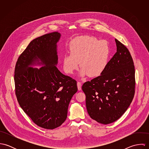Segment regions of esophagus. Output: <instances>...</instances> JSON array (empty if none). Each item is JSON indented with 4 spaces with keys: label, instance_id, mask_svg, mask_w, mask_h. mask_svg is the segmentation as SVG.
Listing matches in <instances>:
<instances>
[{
    "label": "esophagus",
    "instance_id": "34e87169",
    "mask_svg": "<svg viewBox=\"0 0 149 149\" xmlns=\"http://www.w3.org/2000/svg\"><path fill=\"white\" fill-rule=\"evenodd\" d=\"M77 88H78V89L79 91H80L81 89V83L80 82V81H78L77 83Z\"/></svg>",
    "mask_w": 149,
    "mask_h": 149
}]
</instances>
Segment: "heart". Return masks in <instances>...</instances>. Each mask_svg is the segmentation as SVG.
<instances>
[{
    "label": "heart",
    "mask_w": 149,
    "mask_h": 149,
    "mask_svg": "<svg viewBox=\"0 0 149 149\" xmlns=\"http://www.w3.org/2000/svg\"><path fill=\"white\" fill-rule=\"evenodd\" d=\"M69 55L63 57L64 71L73 74L80 66L81 76L90 77L100 76L106 68L109 55V47L106 41L99 40L89 36L73 40L69 45Z\"/></svg>",
    "instance_id": "1"
}]
</instances>
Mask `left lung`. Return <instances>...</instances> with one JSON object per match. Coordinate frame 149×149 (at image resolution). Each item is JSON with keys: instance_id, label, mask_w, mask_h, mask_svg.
<instances>
[{"instance_id": "1", "label": "left lung", "mask_w": 149, "mask_h": 149, "mask_svg": "<svg viewBox=\"0 0 149 149\" xmlns=\"http://www.w3.org/2000/svg\"><path fill=\"white\" fill-rule=\"evenodd\" d=\"M117 50L102 74L82 86L90 117L107 125L126 111L135 93V67L127 48L115 39Z\"/></svg>"}]
</instances>
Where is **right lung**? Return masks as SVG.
Segmentation results:
<instances>
[{"mask_svg":"<svg viewBox=\"0 0 149 149\" xmlns=\"http://www.w3.org/2000/svg\"><path fill=\"white\" fill-rule=\"evenodd\" d=\"M60 33L38 37L19 56L14 72L15 94L24 112L45 129L60 126L67 118L70 101L77 91V82L57 68V43ZM43 65L40 69L31 65Z\"/></svg>","mask_w":149,"mask_h":149,"instance_id":"1","label":"right lung"}]
</instances>
